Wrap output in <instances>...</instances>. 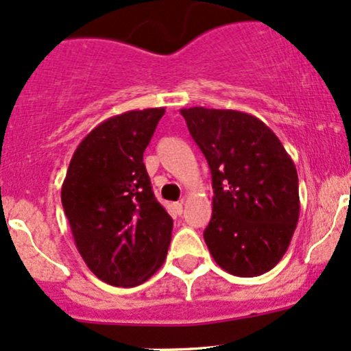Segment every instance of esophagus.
<instances>
[{"instance_id": "obj_1", "label": "esophagus", "mask_w": 351, "mask_h": 351, "mask_svg": "<svg viewBox=\"0 0 351 351\" xmlns=\"http://www.w3.org/2000/svg\"><path fill=\"white\" fill-rule=\"evenodd\" d=\"M173 207H175V212L178 215H182L183 214V200H180V202H176L175 205H173Z\"/></svg>"}]
</instances>
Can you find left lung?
<instances>
[{"instance_id": "left-lung-1", "label": "left lung", "mask_w": 351, "mask_h": 351, "mask_svg": "<svg viewBox=\"0 0 351 351\" xmlns=\"http://www.w3.org/2000/svg\"><path fill=\"white\" fill-rule=\"evenodd\" d=\"M212 173V219L204 239L215 263L236 277L270 271L299 221V178L280 139L238 110H180Z\"/></svg>"}]
</instances>
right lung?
I'll return each mask as SVG.
<instances>
[{"label":"right lung","instance_id":"right-lung-1","mask_svg":"<svg viewBox=\"0 0 351 351\" xmlns=\"http://www.w3.org/2000/svg\"><path fill=\"white\" fill-rule=\"evenodd\" d=\"M165 108L110 117L80 143L61 190L84 263L115 287L144 284L165 263L173 219L156 200L143 162Z\"/></svg>","mask_w":351,"mask_h":351}]
</instances>
